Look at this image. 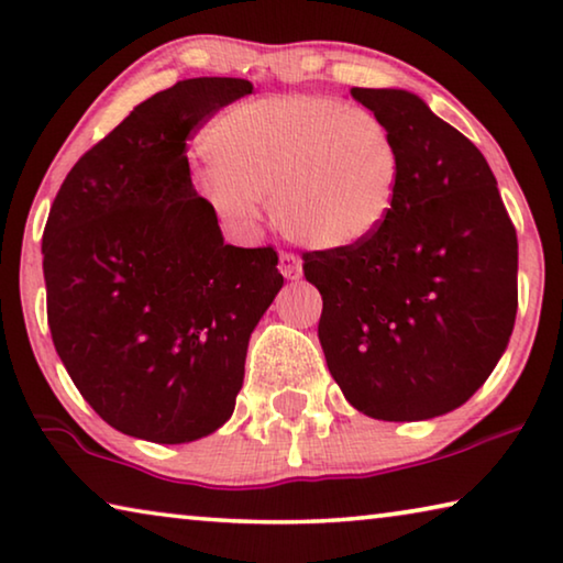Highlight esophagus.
<instances>
[{
  "mask_svg": "<svg viewBox=\"0 0 563 563\" xmlns=\"http://www.w3.org/2000/svg\"><path fill=\"white\" fill-rule=\"evenodd\" d=\"M278 267L288 280H298L300 273H302V263H300V257L296 253H280Z\"/></svg>",
  "mask_w": 563,
  "mask_h": 563,
  "instance_id": "1",
  "label": "esophagus"
}]
</instances>
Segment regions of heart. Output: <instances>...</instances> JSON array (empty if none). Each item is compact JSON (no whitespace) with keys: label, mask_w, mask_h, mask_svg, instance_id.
Masks as SVG:
<instances>
[{"label":"heart","mask_w":563,"mask_h":563,"mask_svg":"<svg viewBox=\"0 0 563 563\" xmlns=\"http://www.w3.org/2000/svg\"><path fill=\"white\" fill-rule=\"evenodd\" d=\"M202 198L218 218L250 228L257 202L292 243L338 250L368 240L394 208L396 135L365 107L313 95L238 104L202 137Z\"/></svg>","instance_id":"b5f03b06"}]
</instances>
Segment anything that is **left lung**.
<instances>
[{"label": "left lung", "instance_id": "obj_1", "mask_svg": "<svg viewBox=\"0 0 563 563\" xmlns=\"http://www.w3.org/2000/svg\"><path fill=\"white\" fill-rule=\"evenodd\" d=\"M400 153L398 192L368 240L302 253L323 296L330 376L361 413L426 421L484 386L519 308V243L481 150L404 89L353 87Z\"/></svg>", "mask_w": 563, "mask_h": 563}]
</instances>
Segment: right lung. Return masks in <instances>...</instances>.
Segmentation results:
<instances>
[{
  "label": "right lung",
  "mask_w": 563,
  "mask_h": 563,
  "mask_svg": "<svg viewBox=\"0 0 563 563\" xmlns=\"http://www.w3.org/2000/svg\"><path fill=\"white\" fill-rule=\"evenodd\" d=\"M250 92L195 77L137 104L69 169L44 225L52 343L95 413L135 439L187 443L233 416L250 333L283 288L273 245H225L185 155Z\"/></svg>",
  "instance_id": "add662e5"
}]
</instances>
